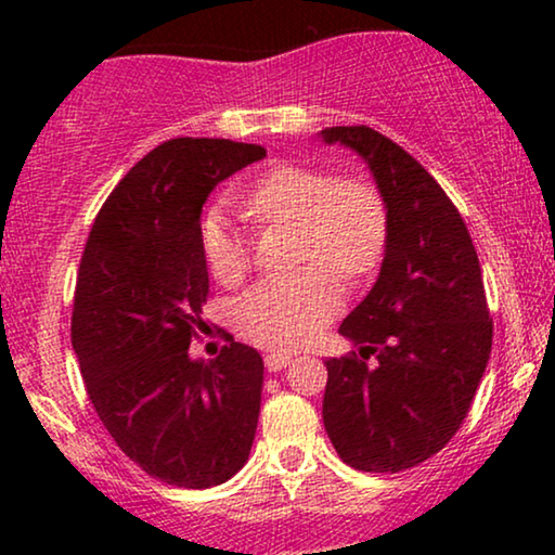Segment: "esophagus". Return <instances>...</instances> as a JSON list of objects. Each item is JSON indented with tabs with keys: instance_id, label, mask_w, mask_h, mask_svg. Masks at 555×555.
Instances as JSON below:
<instances>
[{
	"instance_id": "1",
	"label": "esophagus",
	"mask_w": 555,
	"mask_h": 555,
	"mask_svg": "<svg viewBox=\"0 0 555 555\" xmlns=\"http://www.w3.org/2000/svg\"><path fill=\"white\" fill-rule=\"evenodd\" d=\"M293 356L291 353H268L264 356V366L268 371H283L285 366H291Z\"/></svg>"
}]
</instances>
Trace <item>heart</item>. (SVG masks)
Here are the masks:
<instances>
[{
  "mask_svg": "<svg viewBox=\"0 0 555 555\" xmlns=\"http://www.w3.org/2000/svg\"><path fill=\"white\" fill-rule=\"evenodd\" d=\"M257 227H295V262H313L287 278H268L234 302L240 336L257 346L298 348L344 308L346 280H363L382 262L389 240L384 196L366 179H336L323 169L283 164L240 196ZM202 247L219 283L232 285L249 268L247 234L227 209L202 222Z\"/></svg>",
  "mask_w": 555,
  "mask_h": 555,
  "instance_id": "b5f03b06",
  "label": "heart"
}]
</instances>
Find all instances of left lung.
<instances>
[{
  "mask_svg": "<svg viewBox=\"0 0 555 555\" xmlns=\"http://www.w3.org/2000/svg\"><path fill=\"white\" fill-rule=\"evenodd\" d=\"M318 139L363 158L389 215L376 283L338 328L359 351L325 361L323 424L346 465L399 473L450 442L488 366L480 260L450 196L391 139L369 126Z\"/></svg>",
  "mask_w": 555,
  "mask_h": 555,
  "instance_id": "obj_1",
  "label": "left lung"
}]
</instances>
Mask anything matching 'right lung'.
I'll return each instance as SVG.
<instances>
[{"instance_id": "obj_1", "label": "right lung", "mask_w": 555, "mask_h": 555, "mask_svg": "<svg viewBox=\"0 0 555 555\" xmlns=\"http://www.w3.org/2000/svg\"><path fill=\"white\" fill-rule=\"evenodd\" d=\"M268 151L171 139L141 158L98 211L80 260L73 348L103 427L143 473L215 488L253 450L262 356L237 344L192 359L209 275L202 207L219 181Z\"/></svg>"}]
</instances>
